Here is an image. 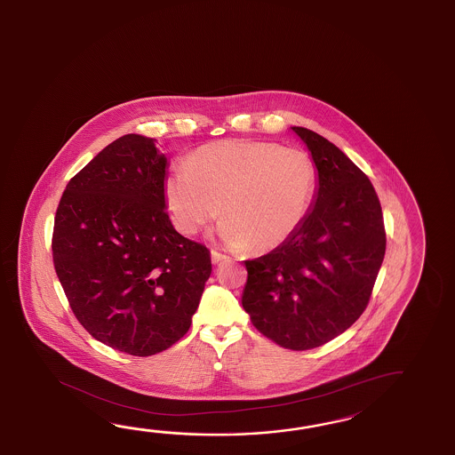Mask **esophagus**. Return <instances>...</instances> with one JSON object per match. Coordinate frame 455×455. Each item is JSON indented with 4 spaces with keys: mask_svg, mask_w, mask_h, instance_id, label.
<instances>
[{
    "mask_svg": "<svg viewBox=\"0 0 455 455\" xmlns=\"http://www.w3.org/2000/svg\"><path fill=\"white\" fill-rule=\"evenodd\" d=\"M228 259H229V257H226V255L216 251V250H212V263H213V265H220V263H223V261H228Z\"/></svg>",
    "mask_w": 455,
    "mask_h": 455,
    "instance_id": "esophagus-1",
    "label": "esophagus"
}]
</instances>
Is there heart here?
<instances>
[{
  "mask_svg": "<svg viewBox=\"0 0 455 455\" xmlns=\"http://www.w3.org/2000/svg\"><path fill=\"white\" fill-rule=\"evenodd\" d=\"M316 190V168L299 148L250 140L210 143L171 170L164 198L176 229L194 235L220 214L229 249L269 251L300 228Z\"/></svg>",
  "mask_w": 455,
  "mask_h": 455,
  "instance_id": "1",
  "label": "heart"
}]
</instances>
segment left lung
I'll use <instances>...</instances> for the list:
<instances>
[{
	"label": "left lung",
	"instance_id": "1",
	"mask_svg": "<svg viewBox=\"0 0 455 455\" xmlns=\"http://www.w3.org/2000/svg\"><path fill=\"white\" fill-rule=\"evenodd\" d=\"M312 155L316 192L294 235L247 259L242 307L281 347L308 350L338 338L368 305L386 251L383 212L370 179L334 143L291 127Z\"/></svg>",
	"mask_w": 455,
	"mask_h": 455
}]
</instances>
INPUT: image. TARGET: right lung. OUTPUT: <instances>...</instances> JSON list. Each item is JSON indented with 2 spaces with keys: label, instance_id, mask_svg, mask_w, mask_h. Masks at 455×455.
<instances>
[{
  "label": "right lung",
  "instance_id": "1",
  "mask_svg": "<svg viewBox=\"0 0 455 455\" xmlns=\"http://www.w3.org/2000/svg\"><path fill=\"white\" fill-rule=\"evenodd\" d=\"M155 139L109 143L66 186L53 261L72 312L92 338L129 355H155L182 338L212 259L166 213L168 158Z\"/></svg>",
  "mask_w": 455,
  "mask_h": 455
}]
</instances>
